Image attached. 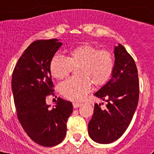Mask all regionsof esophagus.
<instances>
[{
	"label": "esophagus",
	"mask_w": 154,
	"mask_h": 154,
	"mask_svg": "<svg viewBox=\"0 0 154 154\" xmlns=\"http://www.w3.org/2000/svg\"><path fill=\"white\" fill-rule=\"evenodd\" d=\"M80 106H81V103H77V102L73 103V106H74V108H78V107H80Z\"/></svg>",
	"instance_id": "34e87169"
}]
</instances>
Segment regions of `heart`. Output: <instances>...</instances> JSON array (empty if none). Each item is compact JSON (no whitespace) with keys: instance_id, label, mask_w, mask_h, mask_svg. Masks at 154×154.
I'll use <instances>...</instances> for the list:
<instances>
[{"instance_id":"obj_1","label":"heart","mask_w":154,"mask_h":154,"mask_svg":"<svg viewBox=\"0 0 154 154\" xmlns=\"http://www.w3.org/2000/svg\"><path fill=\"white\" fill-rule=\"evenodd\" d=\"M115 66L111 53L83 44L68 50L66 58L59 54L54 55L50 61L49 71L54 79L63 80L68 77L71 70L77 69L75 72L77 78L62 83L60 91L68 100L80 101L91 91V84L100 88L108 83Z\"/></svg>"}]
</instances>
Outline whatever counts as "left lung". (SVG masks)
Listing matches in <instances>:
<instances>
[{
    "mask_svg": "<svg viewBox=\"0 0 154 154\" xmlns=\"http://www.w3.org/2000/svg\"><path fill=\"white\" fill-rule=\"evenodd\" d=\"M115 69L108 83L94 95L106 102L105 109L95 103L88 122V135L100 144H109L121 137L131 122L139 96L138 71L133 57L123 45L114 48Z\"/></svg>",
    "mask_w": 154,
    "mask_h": 154,
    "instance_id": "1",
    "label": "left lung"
}]
</instances>
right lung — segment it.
Returning a JSON list of instances; mask_svg holds the SVG:
<instances>
[{
    "label": "right lung",
    "instance_id": "right-lung-1",
    "mask_svg": "<svg viewBox=\"0 0 154 154\" xmlns=\"http://www.w3.org/2000/svg\"><path fill=\"white\" fill-rule=\"evenodd\" d=\"M63 43L59 39L37 40L18 60L12 77V90L17 116L24 131L35 143L53 147L64 139L73 105L58 97L54 107L46 103L54 94L49 71L51 58Z\"/></svg>",
    "mask_w": 154,
    "mask_h": 154
}]
</instances>
